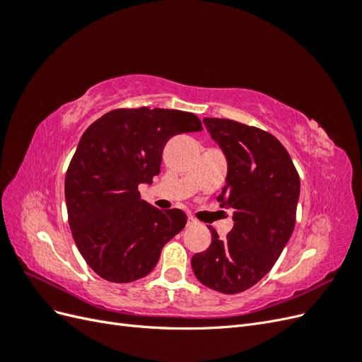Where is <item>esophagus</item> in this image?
<instances>
[{"instance_id":"obj_1","label":"esophagus","mask_w":362,"mask_h":362,"mask_svg":"<svg viewBox=\"0 0 362 362\" xmlns=\"http://www.w3.org/2000/svg\"><path fill=\"white\" fill-rule=\"evenodd\" d=\"M198 223H199V222L196 221L194 217H192V216L187 217V226H194V225H198Z\"/></svg>"}]
</instances>
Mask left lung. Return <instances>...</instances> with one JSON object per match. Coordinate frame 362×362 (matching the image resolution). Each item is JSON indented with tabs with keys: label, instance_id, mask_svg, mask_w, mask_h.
<instances>
[{
	"label": "left lung",
	"instance_id": "1",
	"mask_svg": "<svg viewBox=\"0 0 362 362\" xmlns=\"http://www.w3.org/2000/svg\"><path fill=\"white\" fill-rule=\"evenodd\" d=\"M204 124L228 161L226 184L217 201L233 208L234 226L223 240L208 226L211 245L193 255L192 269L208 288L235 294L264 278L288 243L299 173L287 149L267 131L231 119L205 117Z\"/></svg>",
	"mask_w": 362,
	"mask_h": 362
}]
</instances>
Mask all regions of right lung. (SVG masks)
I'll use <instances>...</instances> for the list:
<instances>
[{"label":"right lung","instance_id":"obj_1","mask_svg":"<svg viewBox=\"0 0 362 362\" xmlns=\"http://www.w3.org/2000/svg\"><path fill=\"white\" fill-rule=\"evenodd\" d=\"M198 116L168 108H117L84 131L64 178L75 245L105 281L133 282L152 272L163 246L187 222L140 199L139 184L160 173L163 148L181 133L201 131Z\"/></svg>","mask_w":362,"mask_h":362}]
</instances>
